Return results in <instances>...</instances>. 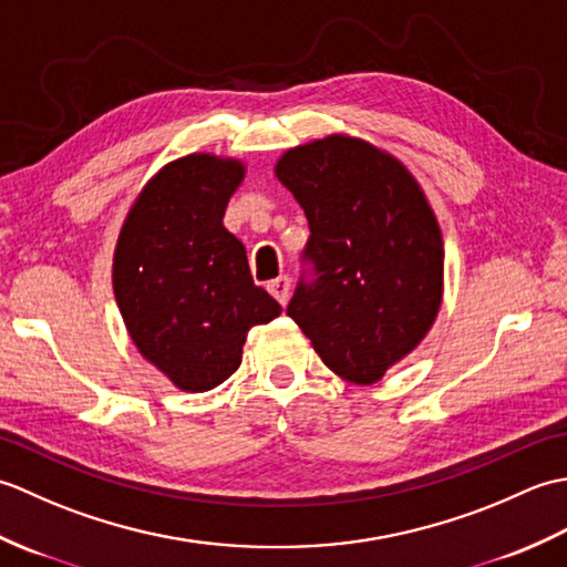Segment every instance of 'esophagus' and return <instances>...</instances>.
<instances>
[{"instance_id":"34e87169","label":"esophagus","mask_w":567,"mask_h":567,"mask_svg":"<svg viewBox=\"0 0 567 567\" xmlns=\"http://www.w3.org/2000/svg\"><path fill=\"white\" fill-rule=\"evenodd\" d=\"M268 290H270V295L277 299V302H280V305L285 307L287 299H290V277H287V275L275 277V280L268 282Z\"/></svg>"}]
</instances>
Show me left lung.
<instances>
[{
	"label": "left lung",
	"mask_w": 567,
	"mask_h": 567,
	"mask_svg": "<svg viewBox=\"0 0 567 567\" xmlns=\"http://www.w3.org/2000/svg\"><path fill=\"white\" fill-rule=\"evenodd\" d=\"M275 175L309 221L315 285L287 315L323 365L375 384L424 341L443 302V236L402 161L363 138L331 134L290 148Z\"/></svg>",
	"instance_id": "left-lung-1"
}]
</instances>
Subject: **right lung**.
Listing matches in <instances>:
<instances>
[{
    "label": "right lung",
    "mask_w": 567,
    "mask_h": 567,
    "mask_svg": "<svg viewBox=\"0 0 567 567\" xmlns=\"http://www.w3.org/2000/svg\"><path fill=\"white\" fill-rule=\"evenodd\" d=\"M246 165L189 153L163 165L131 204L116 238L112 285L131 341L177 390L231 378L246 333L282 307L252 282L246 248L224 214Z\"/></svg>",
    "instance_id": "add662e5"
}]
</instances>
